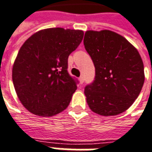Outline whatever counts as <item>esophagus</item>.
<instances>
[{
  "label": "esophagus",
  "instance_id": "esophagus-1",
  "mask_svg": "<svg viewBox=\"0 0 152 152\" xmlns=\"http://www.w3.org/2000/svg\"><path fill=\"white\" fill-rule=\"evenodd\" d=\"M79 81H80V84H83V82H84V77H83V76H80L79 77Z\"/></svg>",
  "mask_w": 152,
  "mask_h": 152
}]
</instances>
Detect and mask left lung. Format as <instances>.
<instances>
[{
    "mask_svg": "<svg viewBox=\"0 0 152 152\" xmlns=\"http://www.w3.org/2000/svg\"><path fill=\"white\" fill-rule=\"evenodd\" d=\"M84 46L96 68L95 80L84 91L90 109L103 116L126 111L145 80L144 65L137 48L109 30L86 31Z\"/></svg>",
    "mask_w": 152,
    "mask_h": 152,
    "instance_id": "1",
    "label": "left lung"
}]
</instances>
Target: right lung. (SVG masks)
<instances>
[{"label":"right lung","instance_id":"add662e5","mask_svg":"<svg viewBox=\"0 0 152 152\" xmlns=\"http://www.w3.org/2000/svg\"><path fill=\"white\" fill-rule=\"evenodd\" d=\"M83 36L80 30L44 29L34 33L20 48L12 80L20 102L31 113L49 117L66 109L77 88L68 74V56Z\"/></svg>","mask_w":152,"mask_h":152}]
</instances>
